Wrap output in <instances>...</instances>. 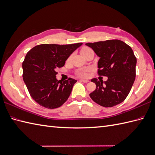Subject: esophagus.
<instances>
[{
  "label": "esophagus",
  "mask_w": 155,
  "mask_h": 155,
  "mask_svg": "<svg viewBox=\"0 0 155 155\" xmlns=\"http://www.w3.org/2000/svg\"><path fill=\"white\" fill-rule=\"evenodd\" d=\"M81 81L84 82V83H87V82H89V81H88V80H84V79H81Z\"/></svg>",
  "instance_id": "obj_1"
}]
</instances>
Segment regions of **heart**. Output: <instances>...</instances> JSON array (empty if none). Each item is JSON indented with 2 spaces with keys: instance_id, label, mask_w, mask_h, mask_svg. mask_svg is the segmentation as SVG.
I'll return each instance as SVG.
<instances>
[{
  "instance_id": "1",
  "label": "heart",
  "mask_w": 155,
  "mask_h": 155,
  "mask_svg": "<svg viewBox=\"0 0 155 155\" xmlns=\"http://www.w3.org/2000/svg\"><path fill=\"white\" fill-rule=\"evenodd\" d=\"M90 50H91V49H90L89 48H87V47H85V48H83L81 49V54H84L85 53H86L87 51H90ZM71 58V56H70L69 57V59H70ZM89 72V69H79L77 72V74L78 77H83V78H86L88 77V73Z\"/></svg>"
}]
</instances>
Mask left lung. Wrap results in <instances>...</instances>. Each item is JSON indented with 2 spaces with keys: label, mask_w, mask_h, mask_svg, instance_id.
I'll return each mask as SVG.
<instances>
[{
  "label": "left lung",
  "mask_w": 155,
  "mask_h": 155,
  "mask_svg": "<svg viewBox=\"0 0 155 155\" xmlns=\"http://www.w3.org/2000/svg\"><path fill=\"white\" fill-rule=\"evenodd\" d=\"M100 59L98 74L107 80L93 78L96 88L90 94L93 101L103 107L116 106L127 98L135 79L137 59L130 46L119 39L87 43Z\"/></svg>",
  "instance_id": "obj_1"
}]
</instances>
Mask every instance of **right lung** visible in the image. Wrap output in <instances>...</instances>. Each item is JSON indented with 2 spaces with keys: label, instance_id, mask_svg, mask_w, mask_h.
Wrapping results in <instances>:
<instances>
[{
  "label": "right lung",
  "instance_id": "1",
  "mask_svg": "<svg viewBox=\"0 0 155 155\" xmlns=\"http://www.w3.org/2000/svg\"><path fill=\"white\" fill-rule=\"evenodd\" d=\"M82 44H41L27 53L22 63L23 80L31 97L39 105L57 108L69 98L77 81L71 78L58 81L56 69L63 67L71 54Z\"/></svg>",
  "mask_w": 155,
  "mask_h": 155
}]
</instances>
